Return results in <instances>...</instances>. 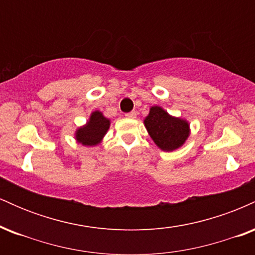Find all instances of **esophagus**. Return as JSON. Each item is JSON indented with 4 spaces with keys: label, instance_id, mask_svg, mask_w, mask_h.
Segmentation results:
<instances>
[{
    "label": "esophagus",
    "instance_id": "esophagus-1",
    "mask_svg": "<svg viewBox=\"0 0 255 255\" xmlns=\"http://www.w3.org/2000/svg\"><path fill=\"white\" fill-rule=\"evenodd\" d=\"M125 116H126V118H127V119H135L136 113H135V111H130V113L126 114Z\"/></svg>",
    "mask_w": 255,
    "mask_h": 255
}]
</instances>
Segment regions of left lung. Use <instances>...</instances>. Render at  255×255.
<instances>
[{
  "instance_id": "8db88e82",
  "label": "left lung",
  "mask_w": 255,
  "mask_h": 255,
  "mask_svg": "<svg viewBox=\"0 0 255 255\" xmlns=\"http://www.w3.org/2000/svg\"><path fill=\"white\" fill-rule=\"evenodd\" d=\"M145 127L163 151L176 150L189 135V126L184 120L172 118L159 107L151 108L145 119Z\"/></svg>"
}]
</instances>
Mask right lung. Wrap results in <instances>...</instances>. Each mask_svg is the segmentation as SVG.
Here are the masks:
<instances>
[{
  "mask_svg": "<svg viewBox=\"0 0 255 255\" xmlns=\"http://www.w3.org/2000/svg\"><path fill=\"white\" fill-rule=\"evenodd\" d=\"M110 121L105 119L101 111H95L85 127L77 131V140L80 144L93 146L97 145L109 129Z\"/></svg>",
  "mask_w": 255,
  "mask_h": 255,
  "instance_id": "obj_1",
  "label": "right lung"
}]
</instances>
